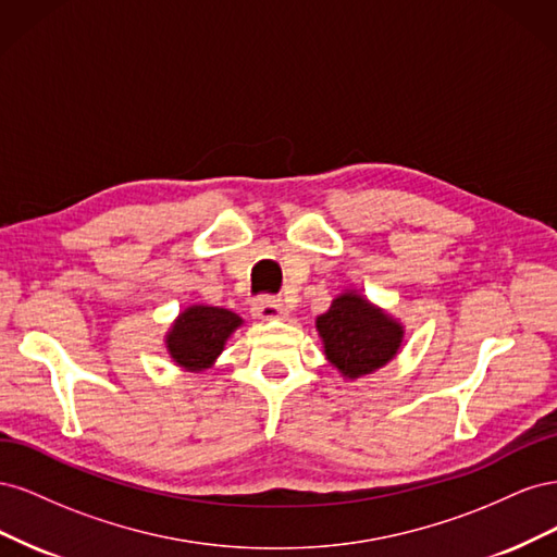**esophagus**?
I'll return each instance as SVG.
<instances>
[{"mask_svg": "<svg viewBox=\"0 0 557 557\" xmlns=\"http://www.w3.org/2000/svg\"><path fill=\"white\" fill-rule=\"evenodd\" d=\"M252 315L260 318V320H274V318H283L285 309L281 305V299L272 297V295H260L256 301H252L250 307Z\"/></svg>", "mask_w": 557, "mask_h": 557, "instance_id": "obj_1", "label": "esophagus"}]
</instances>
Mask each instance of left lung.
I'll return each mask as SVG.
<instances>
[{
  "label": "left lung",
  "mask_w": 557,
  "mask_h": 557,
  "mask_svg": "<svg viewBox=\"0 0 557 557\" xmlns=\"http://www.w3.org/2000/svg\"><path fill=\"white\" fill-rule=\"evenodd\" d=\"M327 360L348 379L364 376L395 358L404 330L391 315L372 307L360 295L346 293L318 315Z\"/></svg>",
  "instance_id": "obj_1"
}]
</instances>
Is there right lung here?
Returning a JSON list of instances; mask_svg holds the SVG:
<instances>
[{
	"label": "right lung",
	"instance_id": "obj_1",
	"mask_svg": "<svg viewBox=\"0 0 557 557\" xmlns=\"http://www.w3.org/2000/svg\"><path fill=\"white\" fill-rule=\"evenodd\" d=\"M242 325V318L218 307L185 309L166 334V348L176 364L199 372L207 369L227 342V336Z\"/></svg>",
	"mask_w": 557,
	"mask_h": 557
}]
</instances>
